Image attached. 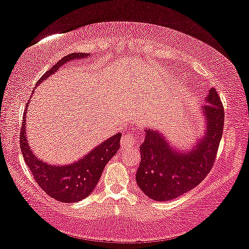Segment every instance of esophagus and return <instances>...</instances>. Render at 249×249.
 <instances>
[{"label": "esophagus", "instance_id": "1", "mask_svg": "<svg viewBox=\"0 0 249 249\" xmlns=\"http://www.w3.org/2000/svg\"><path fill=\"white\" fill-rule=\"evenodd\" d=\"M137 142H138L137 138L132 136V135H124V136L122 137L121 146L123 149H128L135 144H137Z\"/></svg>", "mask_w": 249, "mask_h": 249}]
</instances>
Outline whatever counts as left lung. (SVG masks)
I'll return each instance as SVG.
<instances>
[{"instance_id":"1","label":"left lung","mask_w":249,"mask_h":249,"mask_svg":"<svg viewBox=\"0 0 249 249\" xmlns=\"http://www.w3.org/2000/svg\"><path fill=\"white\" fill-rule=\"evenodd\" d=\"M202 112L206 120L205 136L195 148L180 153L157 130L145 129L140 147L141 163L136 172L138 187L155 201H169L192 190L212 169L224 127V107L215 89H210Z\"/></svg>"}]
</instances>
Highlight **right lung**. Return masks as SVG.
Here are the masks:
<instances>
[{"label":"right lung","instance_id":"1","mask_svg":"<svg viewBox=\"0 0 249 249\" xmlns=\"http://www.w3.org/2000/svg\"><path fill=\"white\" fill-rule=\"evenodd\" d=\"M87 56L88 53H81L68 54L53 66L52 69L43 74V77L37 81V83L43 82V80L47 79L50 74L56 72L66 62ZM26 111L27 105L24 112V119L19 135L20 150H22L25 162L28 166L37 184L49 196L58 200L59 202L71 203V202H78L86 199L93 191L95 185L98 184L105 165L120 149L121 134L113 135L112 137H109L102 144L95 147L86 157L80 159L77 162H73L68 166L49 165V163L44 162L43 160L37 158L28 145L26 128H25V126H26V123H25Z\"/></svg>","mask_w":249,"mask_h":249}]
</instances>
